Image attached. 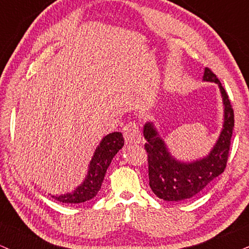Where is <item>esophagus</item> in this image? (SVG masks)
<instances>
[{"instance_id":"1","label":"esophagus","mask_w":249,"mask_h":249,"mask_svg":"<svg viewBox=\"0 0 249 249\" xmlns=\"http://www.w3.org/2000/svg\"><path fill=\"white\" fill-rule=\"evenodd\" d=\"M124 137L127 143H140L141 142V134L135 122L130 121L124 127Z\"/></svg>"}]
</instances>
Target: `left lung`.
Returning a JSON list of instances; mask_svg holds the SVG:
<instances>
[{
    "mask_svg": "<svg viewBox=\"0 0 249 249\" xmlns=\"http://www.w3.org/2000/svg\"><path fill=\"white\" fill-rule=\"evenodd\" d=\"M204 80L219 85L225 106L223 131L209 156L192 163L178 162L168 151L164 142L155 130L153 122L144 124L143 135L147 140L144 149L148 156L149 185L154 194L163 200L190 199L205 189L210 182L226 169L231 139L234 129V112L226 90L209 67L204 72Z\"/></svg>",
    "mask_w": 249,
    "mask_h": 249,
    "instance_id": "obj_1",
    "label": "left lung"
}]
</instances>
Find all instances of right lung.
Instances as JSON below:
<instances>
[{"label": "right lung", "mask_w": 249, "mask_h": 249, "mask_svg": "<svg viewBox=\"0 0 249 249\" xmlns=\"http://www.w3.org/2000/svg\"><path fill=\"white\" fill-rule=\"evenodd\" d=\"M124 136L119 131L105 136L99 147L96 148L94 156L90 160L89 174L85 178L84 183L78 186L72 194L52 196V197L55 200L65 204H79L94 198L101 188L107 168L112 162L113 157L118 154L120 149L124 147Z\"/></svg>", "instance_id": "obj_1"}]
</instances>
